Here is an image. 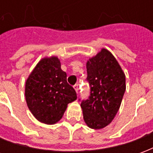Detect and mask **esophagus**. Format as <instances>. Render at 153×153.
<instances>
[{
	"instance_id": "obj_1",
	"label": "esophagus",
	"mask_w": 153,
	"mask_h": 153,
	"mask_svg": "<svg viewBox=\"0 0 153 153\" xmlns=\"http://www.w3.org/2000/svg\"><path fill=\"white\" fill-rule=\"evenodd\" d=\"M74 88L75 91L78 93V91H79V84H74Z\"/></svg>"
}]
</instances>
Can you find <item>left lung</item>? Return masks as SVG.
Returning a JSON list of instances; mask_svg holds the SVG:
<instances>
[{"label":"left lung","mask_w":153,"mask_h":153,"mask_svg":"<svg viewBox=\"0 0 153 153\" xmlns=\"http://www.w3.org/2000/svg\"><path fill=\"white\" fill-rule=\"evenodd\" d=\"M87 74L90 95L81 102L83 119L89 128L100 129L118 112L126 88L125 75L114 56L104 48L88 60Z\"/></svg>","instance_id":"8db88e82"}]
</instances>
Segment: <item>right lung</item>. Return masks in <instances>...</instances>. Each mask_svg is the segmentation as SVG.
Here are the masks:
<instances>
[{
  "label": "right lung",
  "instance_id": "add662e5",
  "mask_svg": "<svg viewBox=\"0 0 153 153\" xmlns=\"http://www.w3.org/2000/svg\"><path fill=\"white\" fill-rule=\"evenodd\" d=\"M66 73L56 56L39 61L25 84L28 109L38 121L53 125L62 118L67 105L77 99L75 90L67 83Z\"/></svg>",
  "mask_w": 153,
  "mask_h": 153
}]
</instances>
